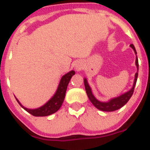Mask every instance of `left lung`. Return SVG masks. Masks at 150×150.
Wrapping results in <instances>:
<instances>
[{
	"label": "left lung",
	"instance_id": "1",
	"mask_svg": "<svg viewBox=\"0 0 150 150\" xmlns=\"http://www.w3.org/2000/svg\"><path fill=\"white\" fill-rule=\"evenodd\" d=\"M130 46L133 49L134 51V53L137 55V52H136V50H135L134 46L133 44H131ZM135 64H136L137 71H138V59H137V55H136V62H135ZM137 76H138V71L135 74L134 82L133 86H132V88H131L129 91L125 92V93L122 94V95H120V96L110 99L109 101L107 102H101L95 98V96H94L93 94H92V92H91V88H90L89 85H88V82H87V79H86V78L84 79L85 88H86V94L87 95H88L90 101L91 102V104H93V105L96 107L97 109H98L102 111H106V112H112V111H115L116 110L120 109V108L122 107L129 100V99L131 98V97L132 96V95H133L134 93L135 85H136V83H137Z\"/></svg>",
	"mask_w": 150,
	"mask_h": 150
}]
</instances>
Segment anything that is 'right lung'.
I'll return each mask as SVG.
<instances>
[{
	"label": "right lung",
	"mask_w": 150,
	"mask_h": 150,
	"mask_svg": "<svg viewBox=\"0 0 150 150\" xmlns=\"http://www.w3.org/2000/svg\"><path fill=\"white\" fill-rule=\"evenodd\" d=\"M74 74H75V71H71L67 73V74H66L65 75H64L62 77V79H61L59 87L57 88V91L55 93V95L52 96V98L50 100L46 102L44 105L39 107V108H37V109H28V108H26V107H25L20 104V102L18 101V99H16L17 102L19 104V105L22 108H24V110H25L27 112H28L29 113H30L33 116H50V115L57 112V111L60 109L61 106L62 105V103H63L64 100V98H65L66 90H67L69 82H70L71 77L74 76Z\"/></svg>",
	"instance_id": "right-lung-1"
}]
</instances>
